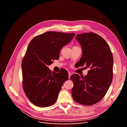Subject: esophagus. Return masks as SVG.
<instances>
[{
	"mask_svg": "<svg viewBox=\"0 0 127 127\" xmlns=\"http://www.w3.org/2000/svg\"><path fill=\"white\" fill-rule=\"evenodd\" d=\"M68 77H69V79L70 78V76H71V73L70 72H68Z\"/></svg>",
	"mask_w": 127,
	"mask_h": 127,
	"instance_id": "obj_1",
	"label": "esophagus"
}]
</instances>
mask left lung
<instances>
[{
	"label": "left lung",
	"mask_w": 127,
	"mask_h": 127,
	"mask_svg": "<svg viewBox=\"0 0 127 127\" xmlns=\"http://www.w3.org/2000/svg\"><path fill=\"white\" fill-rule=\"evenodd\" d=\"M75 38L82 49L81 58L75 65L86 66L90 70L84 77L71 76L72 96L75 102L90 106L101 101L109 90L113 78V57L108 44L98 34L82 33Z\"/></svg>",
	"instance_id": "1"
}]
</instances>
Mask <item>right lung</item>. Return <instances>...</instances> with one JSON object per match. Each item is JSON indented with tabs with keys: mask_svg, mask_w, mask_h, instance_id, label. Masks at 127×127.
Here are the masks:
<instances>
[{
	"mask_svg": "<svg viewBox=\"0 0 127 127\" xmlns=\"http://www.w3.org/2000/svg\"><path fill=\"white\" fill-rule=\"evenodd\" d=\"M75 35L50 31L30 42L22 63L23 88L33 104L45 107L56 102L63 84L68 79V72L63 68L59 72H51L48 66L59 59L60 50Z\"/></svg>",
	"mask_w": 127,
	"mask_h": 127,
	"instance_id": "add662e5",
	"label": "right lung"
}]
</instances>
